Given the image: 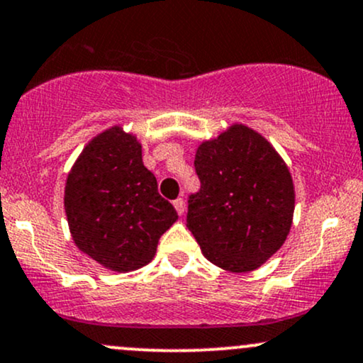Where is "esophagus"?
I'll list each match as a JSON object with an SVG mask.
<instances>
[{"label":"esophagus","mask_w":363,"mask_h":363,"mask_svg":"<svg viewBox=\"0 0 363 363\" xmlns=\"http://www.w3.org/2000/svg\"><path fill=\"white\" fill-rule=\"evenodd\" d=\"M174 208H176V211H177V215H184V211H186V203H184V199L182 198H179V199H176V201H174Z\"/></svg>","instance_id":"esophagus-1"}]
</instances>
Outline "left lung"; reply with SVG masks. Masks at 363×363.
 I'll return each instance as SVG.
<instances>
[{
    "mask_svg": "<svg viewBox=\"0 0 363 363\" xmlns=\"http://www.w3.org/2000/svg\"><path fill=\"white\" fill-rule=\"evenodd\" d=\"M201 189L186 225L203 256L230 273L261 268L290 234L295 187L289 165L261 133L234 123L198 145Z\"/></svg>",
    "mask_w": 363,
    "mask_h": 363,
    "instance_id": "obj_1",
    "label": "left lung"
}]
</instances>
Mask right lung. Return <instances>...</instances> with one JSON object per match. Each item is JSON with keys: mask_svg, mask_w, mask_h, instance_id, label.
Masks as SVG:
<instances>
[{"mask_svg": "<svg viewBox=\"0 0 363 363\" xmlns=\"http://www.w3.org/2000/svg\"><path fill=\"white\" fill-rule=\"evenodd\" d=\"M65 211L74 245L102 268L128 273L155 257L177 213L143 165L141 143L121 124L94 136L65 184Z\"/></svg>", "mask_w": 363, "mask_h": 363, "instance_id": "obj_1", "label": "right lung"}]
</instances>
